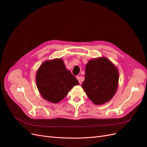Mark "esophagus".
<instances>
[{"label":"esophagus","instance_id":"34e87169","mask_svg":"<svg viewBox=\"0 0 147 147\" xmlns=\"http://www.w3.org/2000/svg\"><path fill=\"white\" fill-rule=\"evenodd\" d=\"M77 80H78L80 84H81L83 80V77H78H78H77Z\"/></svg>","mask_w":147,"mask_h":147}]
</instances>
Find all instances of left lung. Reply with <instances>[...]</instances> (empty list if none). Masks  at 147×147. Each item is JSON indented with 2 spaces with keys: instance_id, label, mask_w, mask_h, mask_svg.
I'll return each mask as SVG.
<instances>
[{
  "instance_id": "left-lung-1",
  "label": "left lung",
  "mask_w": 147,
  "mask_h": 147,
  "mask_svg": "<svg viewBox=\"0 0 147 147\" xmlns=\"http://www.w3.org/2000/svg\"><path fill=\"white\" fill-rule=\"evenodd\" d=\"M118 78L116 66L107 57H99L87 63L82 86L93 103L101 105L113 98L117 90Z\"/></svg>"
}]
</instances>
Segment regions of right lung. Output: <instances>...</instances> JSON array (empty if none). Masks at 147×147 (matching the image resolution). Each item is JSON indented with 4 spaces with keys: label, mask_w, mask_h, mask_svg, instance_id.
Returning <instances> with one entry per match:
<instances>
[{
    "label": "right lung",
    "mask_w": 147,
    "mask_h": 147,
    "mask_svg": "<svg viewBox=\"0 0 147 147\" xmlns=\"http://www.w3.org/2000/svg\"><path fill=\"white\" fill-rule=\"evenodd\" d=\"M36 83L43 98L56 104L79 82L70 71L66 69L63 59H55L45 61L40 66L36 74Z\"/></svg>",
    "instance_id": "add662e5"
}]
</instances>
